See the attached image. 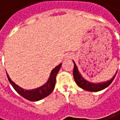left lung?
<instances>
[{
  "label": "left lung",
  "mask_w": 120,
  "mask_h": 120,
  "mask_svg": "<svg viewBox=\"0 0 120 120\" xmlns=\"http://www.w3.org/2000/svg\"><path fill=\"white\" fill-rule=\"evenodd\" d=\"M73 63H74L73 78H74V80H75V83L80 88H81L86 91H89L96 92V91H101V90L106 89L107 86H109L112 83V82L114 80V78H115V75H117V72H116V73H115V75L113 76L112 79H110L109 81H108L107 82L100 83H90L84 79V78L81 76L79 71H78L75 63L74 62H73Z\"/></svg>",
  "instance_id": "obj_1"
}]
</instances>
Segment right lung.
Here are the masks:
<instances>
[{
  "label": "right lung",
  "instance_id": "1",
  "mask_svg": "<svg viewBox=\"0 0 120 120\" xmlns=\"http://www.w3.org/2000/svg\"><path fill=\"white\" fill-rule=\"evenodd\" d=\"M61 65H62L61 63L58 65L52 71L48 81L45 85L39 87V88H37V89H35L33 90H30V91L24 90V89L20 88V87L18 86L17 85H16L11 80V78L8 74H7V77H8V79L10 83L13 86V88L15 89V91L19 95H21L24 99H26L29 101H39V100H41V99L47 97V96H49L52 92V91L55 89V86L56 75H57L58 71H60V69Z\"/></svg>",
  "mask_w": 120,
  "mask_h": 120
}]
</instances>
